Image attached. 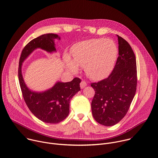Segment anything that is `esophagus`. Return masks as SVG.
<instances>
[{
	"instance_id": "obj_1",
	"label": "esophagus",
	"mask_w": 158,
	"mask_h": 158,
	"mask_svg": "<svg viewBox=\"0 0 158 158\" xmlns=\"http://www.w3.org/2000/svg\"><path fill=\"white\" fill-rule=\"evenodd\" d=\"M86 85H87V82L85 81H81V82L80 84V87L81 89H84Z\"/></svg>"
}]
</instances>
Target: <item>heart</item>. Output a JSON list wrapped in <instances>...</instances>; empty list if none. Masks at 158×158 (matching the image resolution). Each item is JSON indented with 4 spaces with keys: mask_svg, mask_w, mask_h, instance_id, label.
Returning <instances> with one entry per match:
<instances>
[{
    "mask_svg": "<svg viewBox=\"0 0 158 158\" xmlns=\"http://www.w3.org/2000/svg\"><path fill=\"white\" fill-rule=\"evenodd\" d=\"M72 55L74 61L68 60L70 71L76 73L79 66L85 67L87 75L98 81L106 77L112 71L117 58L118 48L112 40L94 38L74 44Z\"/></svg>",
    "mask_w": 158,
    "mask_h": 158,
    "instance_id": "b5f03b06",
    "label": "heart"
}]
</instances>
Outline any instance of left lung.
I'll list each match as a JSON object with an SVG mask.
<instances>
[{"label": "left lung", "mask_w": 158, "mask_h": 158, "mask_svg": "<svg viewBox=\"0 0 158 158\" xmlns=\"http://www.w3.org/2000/svg\"><path fill=\"white\" fill-rule=\"evenodd\" d=\"M117 36L118 57L113 71L107 79L90 85L95 90L91 103L93 117L106 127L115 125L125 116L136 90L135 55L129 43Z\"/></svg>", "instance_id": "8db88e82"}]
</instances>
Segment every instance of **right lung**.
<instances>
[{"mask_svg":"<svg viewBox=\"0 0 158 158\" xmlns=\"http://www.w3.org/2000/svg\"><path fill=\"white\" fill-rule=\"evenodd\" d=\"M60 37L54 33L42 35L30 41L22 50L19 67V79L25 102L31 113L46 123H58L69 113L71 99L80 90L81 80L75 77L71 82L58 81L51 88L36 92L26 85L22 72L24 61L36 49L40 48L49 53L56 52L55 40Z\"/></svg>","mask_w":158,"mask_h":158,"instance_id":"1","label":"right lung"}]
</instances>
